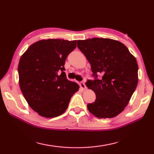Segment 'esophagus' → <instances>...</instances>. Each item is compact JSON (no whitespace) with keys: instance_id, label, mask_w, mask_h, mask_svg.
I'll return each mask as SVG.
<instances>
[{"instance_id":"obj_1","label":"esophagus","mask_w":154,"mask_h":154,"mask_svg":"<svg viewBox=\"0 0 154 154\" xmlns=\"http://www.w3.org/2000/svg\"><path fill=\"white\" fill-rule=\"evenodd\" d=\"M79 85H80L81 88H82V89H83V90L85 89V88H86V86H85V84L83 82H81L79 83Z\"/></svg>"}]
</instances>
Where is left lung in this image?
Instances as JSON below:
<instances>
[{
    "instance_id": "8db88e82",
    "label": "left lung",
    "mask_w": 154,
    "mask_h": 154,
    "mask_svg": "<svg viewBox=\"0 0 154 154\" xmlns=\"http://www.w3.org/2000/svg\"><path fill=\"white\" fill-rule=\"evenodd\" d=\"M77 47L90 63L94 80L85 83L96 94L88 104L98 118H111L123 111L136 90L138 64L128 49L111 38H92L77 41ZM99 75L102 78H98Z\"/></svg>"
}]
</instances>
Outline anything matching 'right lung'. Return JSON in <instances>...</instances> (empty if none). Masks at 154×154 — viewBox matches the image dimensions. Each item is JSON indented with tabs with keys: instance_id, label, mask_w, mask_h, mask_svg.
Segmentation results:
<instances>
[{
	"instance_id": "1",
	"label": "right lung",
	"mask_w": 154,
	"mask_h": 154,
	"mask_svg": "<svg viewBox=\"0 0 154 154\" xmlns=\"http://www.w3.org/2000/svg\"><path fill=\"white\" fill-rule=\"evenodd\" d=\"M77 41L41 40L23 54L18 65L20 89L34 111L45 118H55L66 110L79 85L68 80L66 59Z\"/></svg>"
}]
</instances>
